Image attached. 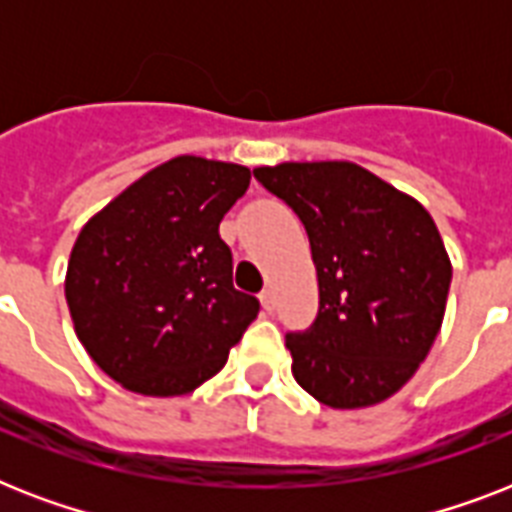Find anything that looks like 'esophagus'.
Returning a JSON list of instances; mask_svg holds the SVG:
<instances>
[{
	"label": "esophagus",
	"instance_id": "obj_1",
	"mask_svg": "<svg viewBox=\"0 0 512 512\" xmlns=\"http://www.w3.org/2000/svg\"><path fill=\"white\" fill-rule=\"evenodd\" d=\"M260 305H263L265 313L273 311V292H271V289H263V292H260Z\"/></svg>",
	"mask_w": 512,
	"mask_h": 512
}]
</instances>
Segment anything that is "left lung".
Segmentation results:
<instances>
[{"label": "left lung", "mask_w": 512, "mask_h": 512, "mask_svg": "<svg viewBox=\"0 0 512 512\" xmlns=\"http://www.w3.org/2000/svg\"><path fill=\"white\" fill-rule=\"evenodd\" d=\"M255 177L303 220L319 316L287 335L297 385L332 409H364L412 380L433 348L452 260L420 201L353 162H284Z\"/></svg>", "instance_id": "obj_1"}]
</instances>
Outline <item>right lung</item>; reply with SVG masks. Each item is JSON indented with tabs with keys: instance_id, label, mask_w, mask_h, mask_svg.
Here are the masks:
<instances>
[{
	"instance_id": "add662e5",
	"label": "right lung",
	"mask_w": 512,
	"mask_h": 512,
	"mask_svg": "<svg viewBox=\"0 0 512 512\" xmlns=\"http://www.w3.org/2000/svg\"><path fill=\"white\" fill-rule=\"evenodd\" d=\"M241 164L175 156L84 223L68 257L74 332L140 396H185L215 377L260 303L233 287L220 220L249 188Z\"/></svg>"
}]
</instances>
